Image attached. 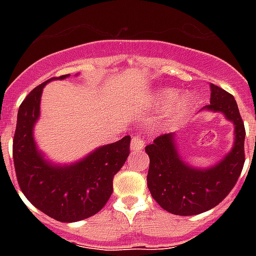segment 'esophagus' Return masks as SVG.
Masks as SVG:
<instances>
[{
  "mask_svg": "<svg viewBox=\"0 0 256 256\" xmlns=\"http://www.w3.org/2000/svg\"><path fill=\"white\" fill-rule=\"evenodd\" d=\"M144 148V140H142V136L136 134V136L132 138L130 150H132V152H138V150H142Z\"/></svg>",
  "mask_w": 256,
  "mask_h": 256,
  "instance_id": "1",
  "label": "esophagus"
}]
</instances>
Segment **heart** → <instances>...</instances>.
I'll return each mask as SVG.
<instances>
[{
	"mask_svg": "<svg viewBox=\"0 0 256 256\" xmlns=\"http://www.w3.org/2000/svg\"><path fill=\"white\" fill-rule=\"evenodd\" d=\"M176 92L174 88H166V90H162V92H158L156 96V104L160 106V108H166L168 104H171L172 102H174L171 106L170 110V120H180L183 118H186L194 108V100L188 94H183L176 100Z\"/></svg>",
	"mask_w": 256,
	"mask_h": 256,
	"instance_id": "heart-1",
	"label": "heart"
}]
</instances>
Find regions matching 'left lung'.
I'll list each match as a JSON object with an SVG mask.
<instances>
[{"mask_svg":"<svg viewBox=\"0 0 256 256\" xmlns=\"http://www.w3.org/2000/svg\"><path fill=\"white\" fill-rule=\"evenodd\" d=\"M210 104L202 110L220 112L234 124L232 148L218 164L192 168L176 148V132L158 136L146 146L150 158L148 187L164 210L171 214L196 215L222 202L232 190L244 164V124L230 92L211 84Z\"/></svg>","mask_w":256,"mask_h":256,"instance_id":"1","label":"left lung"}]
</instances>
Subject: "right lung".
Segmentation results:
<instances>
[{
    "label": "right lung",
    "instance_id": "1",
    "mask_svg": "<svg viewBox=\"0 0 256 256\" xmlns=\"http://www.w3.org/2000/svg\"><path fill=\"white\" fill-rule=\"evenodd\" d=\"M69 74L52 78L32 90L18 108L13 140L17 180L28 200L60 222H78L96 214L112 192V178L130 152V136L104 144L69 164L46 160L34 140L40 120L42 90L48 82L65 80Z\"/></svg>",
    "mask_w": 256,
    "mask_h": 256
}]
</instances>
